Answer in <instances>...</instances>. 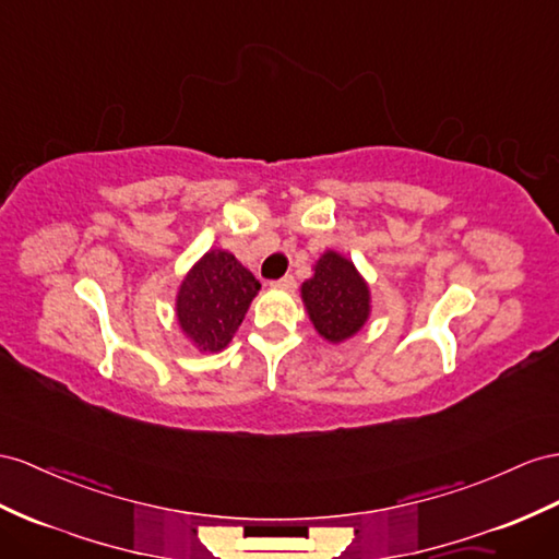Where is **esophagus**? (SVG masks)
I'll use <instances>...</instances> for the list:
<instances>
[{
  "label": "esophagus",
  "mask_w": 559,
  "mask_h": 559,
  "mask_svg": "<svg viewBox=\"0 0 559 559\" xmlns=\"http://www.w3.org/2000/svg\"><path fill=\"white\" fill-rule=\"evenodd\" d=\"M271 288H276V290H295V278L293 276H283V278L271 283Z\"/></svg>",
  "instance_id": "34e87169"
}]
</instances>
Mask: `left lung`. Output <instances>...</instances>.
<instances>
[{
    "label": "left lung",
    "mask_w": 559,
    "mask_h": 559,
    "mask_svg": "<svg viewBox=\"0 0 559 559\" xmlns=\"http://www.w3.org/2000/svg\"><path fill=\"white\" fill-rule=\"evenodd\" d=\"M311 271L299 288L309 321L323 340L340 345L366 325L370 288L354 262L335 250H325Z\"/></svg>",
    "instance_id": "left-lung-1"
}]
</instances>
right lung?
Here are the masks:
<instances>
[{"mask_svg":"<svg viewBox=\"0 0 559 559\" xmlns=\"http://www.w3.org/2000/svg\"><path fill=\"white\" fill-rule=\"evenodd\" d=\"M260 281L228 250L212 248L186 271L177 293V323L198 352H222L260 293Z\"/></svg>","mask_w":559,"mask_h":559,"instance_id":"1","label":"right lung"}]
</instances>
